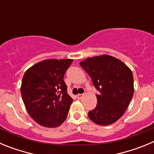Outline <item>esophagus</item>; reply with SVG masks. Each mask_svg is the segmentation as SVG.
Segmentation results:
<instances>
[{
  "mask_svg": "<svg viewBox=\"0 0 154 154\" xmlns=\"http://www.w3.org/2000/svg\"><path fill=\"white\" fill-rule=\"evenodd\" d=\"M83 96H84L83 94H78V95H77V98H78L79 99H81Z\"/></svg>",
  "mask_w": 154,
  "mask_h": 154,
  "instance_id": "34e87169",
  "label": "esophagus"
}]
</instances>
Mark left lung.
I'll return each mask as SVG.
<instances>
[{"instance_id":"obj_1","label":"left lung","mask_w":154,"mask_h":154,"mask_svg":"<svg viewBox=\"0 0 154 154\" xmlns=\"http://www.w3.org/2000/svg\"><path fill=\"white\" fill-rule=\"evenodd\" d=\"M79 65L99 91L97 105L89 112V119L101 126L112 124L124 114L133 98L132 71L122 61L109 55L88 58Z\"/></svg>"}]
</instances>
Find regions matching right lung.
I'll return each mask as SVG.
<instances>
[{
    "label": "right lung",
    "mask_w": 154,
    "mask_h": 154,
    "mask_svg": "<svg viewBox=\"0 0 154 154\" xmlns=\"http://www.w3.org/2000/svg\"><path fill=\"white\" fill-rule=\"evenodd\" d=\"M73 59H45L25 72L21 85L23 102L28 114L45 127L60 126L67 117L73 99L63 78Z\"/></svg>",
    "instance_id": "add662e5"
}]
</instances>
